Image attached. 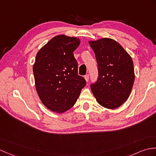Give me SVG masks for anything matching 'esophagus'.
Segmentation results:
<instances>
[{
  "label": "esophagus",
  "instance_id": "1",
  "mask_svg": "<svg viewBox=\"0 0 156 156\" xmlns=\"http://www.w3.org/2000/svg\"><path fill=\"white\" fill-rule=\"evenodd\" d=\"M84 78H85V80H86V81L87 82H88V80H89V75H88V74L86 75L85 76H84Z\"/></svg>",
  "mask_w": 156,
  "mask_h": 156
}]
</instances>
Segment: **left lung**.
Wrapping results in <instances>:
<instances>
[{
  "mask_svg": "<svg viewBox=\"0 0 156 156\" xmlns=\"http://www.w3.org/2000/svg\"><path fill=\"white\" fill-rule=\"evenodd\" d=\"M98 70L97 81L90 88L97 102L108 109L119 107L128 100L134 82L131 56L118 42L104 38L89 41Z\"/></svg>",
  "mask_w": 156,
  "mask_h": 156,
  "instance_id": "1",
  "label": "left lung"
}]
</instances>
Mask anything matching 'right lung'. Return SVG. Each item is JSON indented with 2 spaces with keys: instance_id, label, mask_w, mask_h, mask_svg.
Here are the masks:
<instances>
[{
  "instance_id": "right-lung-1",
  "label": "right lung",
  "mask_w": 156,
  "mask_h": 156,
  "mask_svg": "<svg viewBox=\"0 0 156 156\" xmlns=\"http://www.w3.org/2000/svg\"><path fill=\"white\" fill-rule=\"evenodd\" d=\"M80 39L66 35L52 38L42 47L33 65L36 90L41 102L51 111L63 113L74 106L85 79L78 74L74 51Z\"/></svg>"
}]
</instances>
